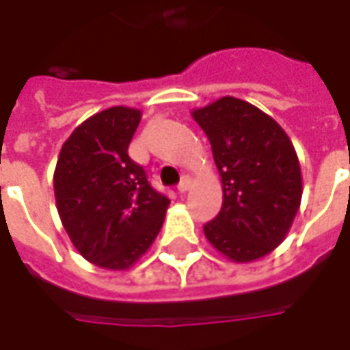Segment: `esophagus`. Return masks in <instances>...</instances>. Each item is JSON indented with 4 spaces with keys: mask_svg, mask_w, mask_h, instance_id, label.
Here are the masks:
<instances>
[{
    "mask_svg": "<svg viewBox=\"0 0 350 350\" xmlns=\"http://www.w3.org/2000/svg\"><path fill=\"white\" fill-rule=\"evenodd\" d=\"M189 187H191V178L189 176H183L182 182L178 183V191H180V193H185Z\"/></svg>",
    "mask_w": 350,
    "mask_h": 350,
    "instance_id": "obj_1",
    "label": "esophagus"
}]
</instances>
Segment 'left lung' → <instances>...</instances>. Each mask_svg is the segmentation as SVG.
<instances>
[{
    "label": "left lung",
    "mask_w": 350,
    "mask_h": 350,
    "mask_svg": "<svg viewBox=\"0 0 350 350\" xmlns=\"http://www.w3.org/2000/svg\"><path fill=\"white\" fill-rule=\"evenodd\" d=\"M212 144L223 206L204 225L215 250L234 262L268 255L285 240L301 200L298 155L273 118L236 97L193 110Z\"/></svg>",
    "instance_id": "1"
}]
</instances>
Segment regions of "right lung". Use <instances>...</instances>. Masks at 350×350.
Listing matches in <instances>:
<instances>
[{"mask_svg": "<svg viewBox=\"0 0 350 350\" xmlns=\"http://www.w3.org/2000/svg\"><path fill=\"white\" fill-rule=\"evenodd\" d=\"M137 108L112 107L88 118L65 140L54 172L56 206L82 257L127 270L159 234L170 200L131 159Z\"/></svg>", "mask_w": 350, "mask_h": 350, "instance_id": "1", "label": "right lung"}]
</instances>
